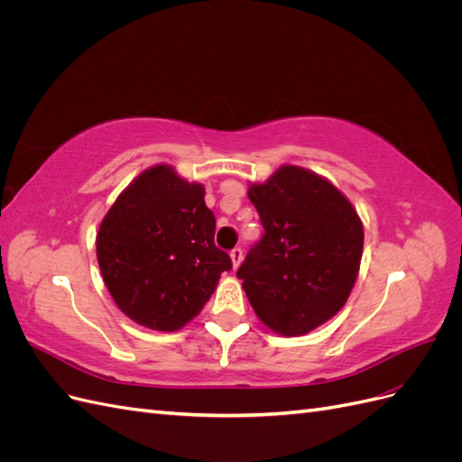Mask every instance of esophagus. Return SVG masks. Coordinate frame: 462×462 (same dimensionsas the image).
I'll list each match as a JSON object with an SVG mask.
<instances>
[{
    "label": "esophagus",
    "instance_id": "obj_1",
    "mask_svg": "<svg viewBox=\"0 0 462 462\" xmlns=\"http://www.w3.org/2000/svg\"><path fill=\"white\" fill-rule=\"evenodd\" d=\"M229 254H231V260H233V268H236V265H239L241 260H243V248L235 246Z\"/></svg>",
    "mask_w": 462,
    "mask_h": 462
}]
</instances>
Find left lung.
I'll use <instances>...</instances> for the list:
<instances>
[{
  "mask_svg": "<svg viewBox=\"0 0 462 462\" xmlns=\"http://www.w3.org/2000/svg\"><path fill=\"white\" fill-rule=\"evenodd\" d=\"M263 227L236 277L265 326L304 335L337 314L356 282L365 231L343 194L302 167L285 165L248 189Z\"/></svg>",
  "mask_w": 462,
  "mask_h": 462,
  "instance_id": "1",
  "label": "left lung"
}]
</instances>
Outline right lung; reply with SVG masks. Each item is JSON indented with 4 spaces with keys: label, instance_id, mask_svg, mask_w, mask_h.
I'll return each mask as SVG.
<instances>
[{
    "label": "right lung",
    "instance_id": "add662e5",
    "mask_svg": "<svg viewBox=\"0 0 462 462\" xmlns=\"http://www.w3.org/2000/svg\"><path fill=\"white\" fill-rule=\"evenodd\" d=\"M216 216L204 189L171 167L138 175L97 231V263L111 297L136 324L175 331L212 297L233 262L214 243Z\"/></svg>",
    "mask_w": 462,
    "mask_h": 462
}]
</instances>
